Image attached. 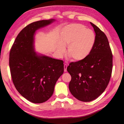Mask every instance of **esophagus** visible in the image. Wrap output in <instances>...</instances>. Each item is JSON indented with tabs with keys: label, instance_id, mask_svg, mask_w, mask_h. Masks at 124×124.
Here are the masks:
<instances>
[{
	"label": "esophagus",
	"instance_id": "esophagus-1",
	"mask_svg": "<svg viewBox=\"0 0 124 124\" xmlns=\"http://www.w3.org/2000/svg\"><path fill=\"white\" fill-rule=\"evenodd\" d=\"M67 65L66 64L64 65V72H66L67 71Z\"/></svg>",
	"mask_w": 124,
	"mask_h": 124
}]
</instances>
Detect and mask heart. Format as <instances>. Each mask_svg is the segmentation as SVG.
I'll list each match as a JSON object with an SVG mask.
<instances>
[{
  "label": "heart",
  "instance_id": "1",
  "mask_svg": "<svg viewBox=\"0 0 124 124\" xmlns=\"http://www.w3.org/2000/svg\"><path fill=\"white\" fill-rule=\"evenodd\" d=\"M61 42L57 46L59 56L66 52L65 46H68L67 54L76 62H81L87 58L94 47L96 35L92 30L80 24H71L62 27L60 32Z\"/></svg>",
  "mask_w": 124,
  "mask_h": 124
}]
</instances>
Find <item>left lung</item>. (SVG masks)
<instances>
[{"label": "left lung", "mask_w": 124, "mask_h": 124, "mask_svg": "<svg viewBox=\"0 0 124 124\" xmlns=\"http://www.w3.org/2000/svg\"><path fill=\"white\" fill-rule=\"evenodd\" d=\"M90 23L96 38L92 53L84 61L71 62L67 69L71 76L70 93L83 102L95 100L102 94L109 83L113 66V56L106 35Z\"/></svg>", "instance_id": "obj_1"}]
</instances>
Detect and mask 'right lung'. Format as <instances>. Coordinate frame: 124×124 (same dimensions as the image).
<instances>
[{"label":"right lung","instance_id":"obj_1","mask_svg":"<svg viewBox=\"0 0 124 124\" xmlns=\"http://www.w3.org/2000/svg\"><path fill=\"white\" fill-rule=\"evenodd\" d=\"M55 21L42 20L26 26L10 50L9 66L13 83L18 93L32 103H43L50 98L64 70L62 60L38 54L35 50L36 31Z\"/></svg>","mask_w":124,"mask_h":124}]
</instances>
